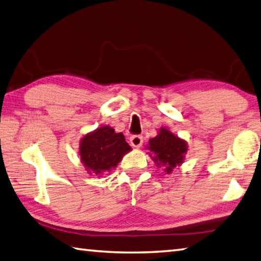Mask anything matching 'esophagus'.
<instances>
[{"label": "esophagus", "instance_id": "34e87169", "mask_svg": "<svg viewBox=\"0 0 261 261\" xmlns=\"http://www.w3.org/2000/svg\"><path fill=\"white\" fill-rule=\"evenodd\" d=\"M130 143H131V145H132V146H134V147H137V148H138V147H140L141 145H143V143H144L143 136H140V135L131 136V138H130Z\"/></svg>", "mask_w": 261, "mask_h": 261}]
</instances>
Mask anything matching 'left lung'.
<instances>
[{
  "label": "left lung",
  "mask_w": 261,
  "mask_h": 261,
  "mask_svg": "<svg viewBox=\"0 0 261 261\" xmlns=\"http://www.w3.org/2000/svg\"><path fill=\"white\" fill-rule=\"evenodd\" d=\"M149 149L154 153L156 163L165 167V172H172V169L182 162L187 151V145L167 129H161L158 137L149 140Z\"/></svg>",
  "instance_id": "left-lung-1"
}]
</instances>
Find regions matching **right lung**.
Wrapping results in <instances>:
<instances>
[{
  "instance_id": "obj_1",
  "label": "right lung",
  "mask_w": 261,
  "mask_h": 261,
  "mask_svg": "<svg viewBox=\"0 0 261 261\" xmlns=\"http://www.w3.org/2000/svg\"><path fill=\"white\" fill-rule=\"evenodd\" d=\"M130 150L123 134H116L108 125L85 136L80 147L82 162L97 174L115 168L122 156Z\"/></svg>"
}]
</instances>
